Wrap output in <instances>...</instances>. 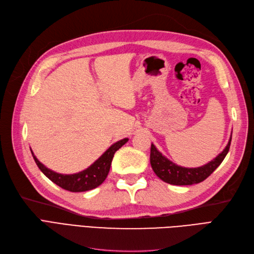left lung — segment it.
Here are the masks:
<instances>
[{
  "label": "left lung",
  "instance_id": "obj_1",
  "mask_svg": "<svg viewBox=\"0 0 254 254\" xmlns=\"http://www.w3.org/2000/svg\"><path fill=\"white\" fill-rule=\"evenodd\" d=\"M232 134L230 136V140L226 146V148L222 150L219 155L210 161L207 164H204L200 167H183L175 164L171 160H168L161 153L156 146L151 144L150 147V164L153 172L159 178L174 186H190V184L200 183L205 180L226 158L227 153L230 149L231 144Z\"/></svg>",
  "mask_w": 254,
  "mask_h": 254
}]
</instances>
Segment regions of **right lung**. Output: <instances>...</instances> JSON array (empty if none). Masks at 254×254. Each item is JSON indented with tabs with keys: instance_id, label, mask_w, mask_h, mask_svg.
<instances>
[{
	"instance_id": "obj_1",
	"label": "right lung",
	"mask_w": 254,
	"mask_h": 254,
	"mask_svg": "<svg viewBox=\"0 0 254 254\" xmlns=\"http://www.w3.org/2000/svg\"><path fill=\"white\" fill-rule=\"evenodd\" d=\"M127 142L128 139L126 137V139H123L117 143H114L95 161L93 164L90 165L82 172L72 175L58 174L56 172L51 171L36 158L33 151L32 155L34 157L36 164L39 167V170L47 176L51 181L57 184L58 187L70 191H86L97 188L105 181L110 171L111 162L115 151L119 150L122 146L126 144Z\"/></svg>"
}]
</instances>
